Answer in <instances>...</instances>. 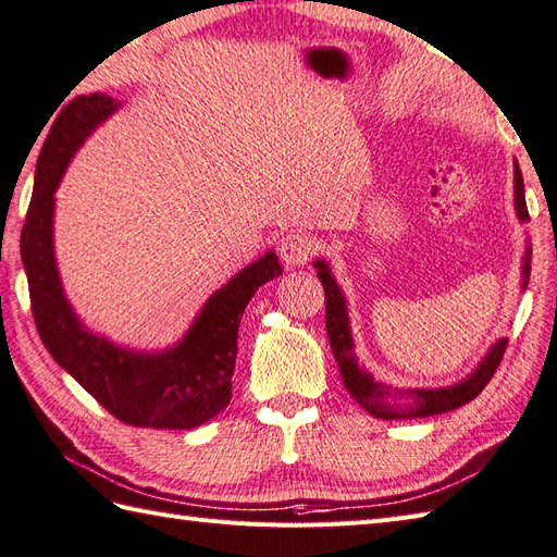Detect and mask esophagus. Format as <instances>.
<instances>
[{"label":"esophagus","mask_w":557,"mask_h":557,"mask_svg":"<svg viewBox=\"0 0 557 557\" xmlns=\"http://www.w3.org/2000/svg\"><path fill=\"white\" fill-rule=\"evenodd\" d=\"M313 251H315V242L313 236L306 232H289L277 242L280 258L292 268L306 265V260L313 256Z\"/></svg>","instance_id":"esophagus-1"}]
</instances>
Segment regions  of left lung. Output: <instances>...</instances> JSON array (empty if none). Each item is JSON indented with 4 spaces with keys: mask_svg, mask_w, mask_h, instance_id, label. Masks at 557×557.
Here are the masks:
<instances>
[{
    "mask_svg": "<svg viewBox=\"0 0 557 557\" xmlns=\"http://www.w3.org/2000/svg\"><path fill=\"white\" fill-rule=\"evenodd\" d=\"M515 208L517 218L527 222L529 210L524 200V180L522 172H519V164H515ZM313 268L318 270V280L323 282L325 289V327L330 337V347H333L335 361L339 366L342 383H345L347 393L359 401V405L371 413L375 419H421V417H433V413H445L453 411L461 405H467L483 387L488 385L493 373L498 371L503 361V354L507 349V337L498 339L491 347L474 373L467 375L465 381H459L449 387H417V389H397L389 387L381 381H373V375L361 369L357 354H354V339L349 330V315H347V301L342 297L335 277L330 275V268L325 260H315ZM531 272V248H527L524 265H522V287L527 289Z\"/></svg>",
    "mask_w": 557,
    "mask_h": 557,
    "instance_id": "obj_1",
    "label": "left lung"
}]
</instances>
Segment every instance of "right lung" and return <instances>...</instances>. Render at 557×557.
I'll return each instance as SVG.
<instances>
[{
	"instance_id": "add662e5",
	"label": "right lung",
	"mask_w": 557,
	"mask_h": 557,
	"mask_svg": "<svg viewBox=\"0 0 557 557\" xmlns=\"http://www.w3.org/2000/svg\"><path fill=\"white\" fill-rule=\"evenodd\" d=\"M116 108L120 102L104 92L74 98L59 112L45 138L21 232L30 311L45 349L114 419L140 429L188 431L230 405L244 309L260 285L282 275V265L277 256L268 251L236 272L206 301L186 337L172 349L140 354L92 335L69 306L59 282L52 246L54 191L71 156Z\"/></svg>"
}]
</instances>
